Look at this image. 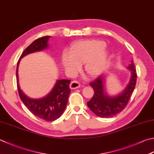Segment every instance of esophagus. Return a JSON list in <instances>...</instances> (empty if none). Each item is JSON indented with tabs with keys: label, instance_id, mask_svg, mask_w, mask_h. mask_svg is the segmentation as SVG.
<instances>
[{
	"label": "esophagus",
	"instance_id": "34e87169",
	"mask_svg": "<svg viewBox=\"0 0 154 154\" xmlns=\"http://www.w3.org/2000/svg\"><path fill=\"white\" fill-rule=\"evenodd\" d=\"M81 85L80 83L78 82L77 81H71L70 85H69V87H70V88L71 89H77L80 87Z\"/></svg>",
	"mask_w": 154,
	"mask_h": 154
}]
</instances>
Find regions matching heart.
Masks as SVG:
<instances>
[{"label":"heart","mask_w":154,"mask_h":154,"mask_svg":"<svg viewBox=\"0 0 154 154\" xmlns=\"http://www.w3.org/2000/svg\"><path fill=\"white\" fill-rule=\"evenodd\" d=\"M105 42L100 40H84L73 43L69 55L63 54L61 64L68 71L75 72L83 64V71L87 77L95 78L101 75L109 60Z\"/></svg>","instance_id":"obj_1"}]
</instances>
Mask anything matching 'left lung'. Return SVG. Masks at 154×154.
<instances>
[{"mask_svg": "<svg viewBox=\"0 0 154 154\" xmlns=\"http://www.w3.org/2000/svg\"><path fill=\"white\" fill-rule=\"evenodd\" d=\"M128 69L130 71V79L123 91L116 96H109L105 89V77L99 76L90 83L94 95L91 100L87 102V106L92 112L99 117H112L121 112L128 105L132 93L134 92L137 80V74L135 66L131 61Z\"/></svg>", "mask_w": 154, "mask_h": 154, "instance_id": "1", "label": "left lung"}]
</instances>
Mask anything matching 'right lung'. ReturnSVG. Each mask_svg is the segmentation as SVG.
Returning <instances> with one entry per match:
<instances>
[{"label": "right lung", "instance_id": "add662e5", "mask_svg": "<svg viewBox=\"0 0 154 154\" xmlns=\"http://www.w3.org/2000/svg\"><path fill=\"white\" fill-rule=\"evenodd\" d=\"M51 36L37 38L23 51L17 63V81L19 97L31 112L47 122H53L59 118L65 111L71 92L69 79L57 80L55 85L47 95L40 99H32L26 96L20 88L19 83V65L21 59L30 53L41 51L49 47L48 41Z\"/></svg>", "mask_w": 154, "mask_h": 154}]
</instances>
